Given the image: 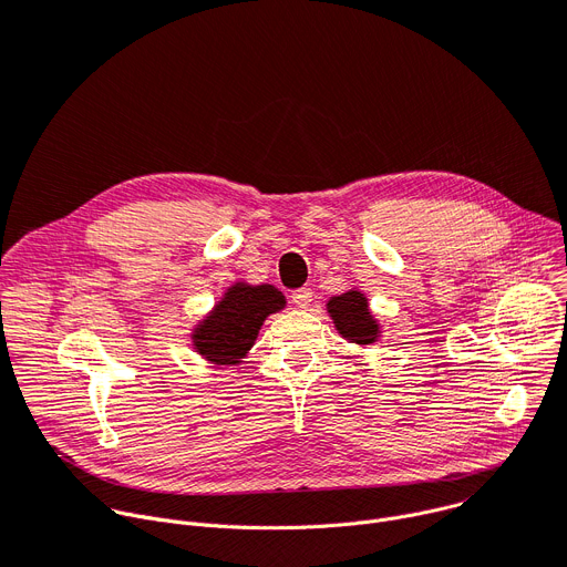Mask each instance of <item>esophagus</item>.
Segmentation results:
<instances>
[{
  "label": "esophagus",
  "mask_w": 567,
  "mask_h": 567,
  "mask_svg": "<svg viewBox=\"0 0 567 567\" xmlns=\"http://www.w3.org/2000/svg\"><path fill=\"white\" fill-rule=\"evenodd\" d=\"M290 299L297 308H308L312 301V290L310 288H297L290 292Z\"/></svg>",
  "instance_id": "obj_1"
}]
</instances>
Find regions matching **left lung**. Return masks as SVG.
<instances>
[{
  "instance_id": "obj_1",
  "label": "left lung",
  "mask_w": 567,
  "mask_h": 567,
  "mask_svg": "<svg viewBox=\"0 0 567 567\" xmlns=\"http://www.w3.org/2000/svg\"><path fill=\"white\" fill-rule=\"evenodd\" d=\"M336 329L342 333V338L358 342V344H371L379 338V324L371 318L367 297L358 290H349L340 297H333L327 303Z\"/></svg>"
}]
</instances>
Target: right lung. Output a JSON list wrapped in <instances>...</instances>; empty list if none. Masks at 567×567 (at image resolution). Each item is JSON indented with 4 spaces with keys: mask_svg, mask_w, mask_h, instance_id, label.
Wrapping results in <instances>:
<instances>
[{
    "mask_svg": "<svg viewBox=\"0 0 567 567\" xmlns=\"http://www.w3.org/2000/svg\"><path fill=\"white\" fill-rule=\"evenodd\" d=\"M286 306L275 286H231L212 316L194 331V347L216 364H236L255 344L270 312Z\"/></svg>",
    "mask_w": 567,
    "mask_h": 567,
    "instance_id": "add662e5",
    "label": "right lung"
}]
</instances>
